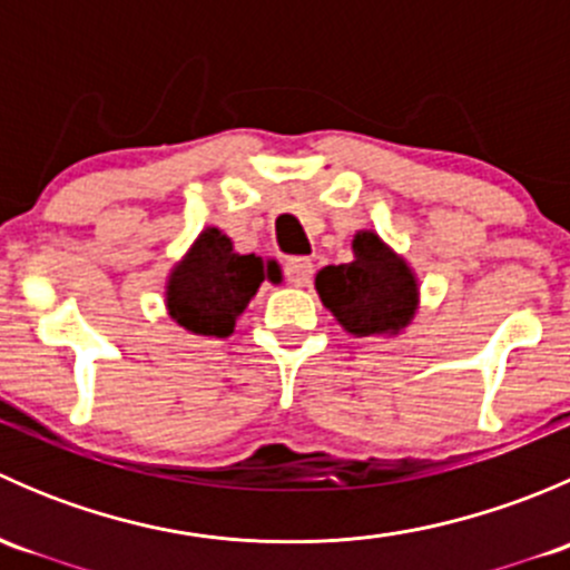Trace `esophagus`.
Returning <instances> with one entry per match:
<instances>
[{"mask_svg":"<svg viewBox=\"0 0 570 570\" xmlns=\"http://www.w3.org/2000/svg\"><path fill=\"white\" fill-rule=\"evenodd\" d=\"M314 275L312 258H289L286 262V281L292 286H306Z\"/></svg>","mask_w":570,"mask_h":570,"instance_id":"34e87169","label":"esophagus"}]
</instances>
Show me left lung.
Masks as SVG:
<instances>
[{"label": "left lung", "instance_id": "obj_1", "mask_svg": "<svg viewBox=\"0 0 570 570\" xmlns=\"http://www.w3.org/2000/svg\"><path fill=\"white\" fill-rule=\"evenodd\" d=\"M314 286L322 306L355 338L400 336L419 312L416 273L375 232H355L353 262L322 267Z\"/></svg>", "mask_w": 570, "mask_h": 570}]
</instances>
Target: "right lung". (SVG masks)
Listing matches in <instances>:
<instances>
[{
  "mask_svg": "<svg viewBox=\"0 0 570 570\" xmlns=\"http://www.w3.org/2000/svg\"><path fill=\"white\" fill-rule=\"evenodd\" d=\"M281 278L275 258L243 256L217 226H206L165 281L170 320L195 336L226 338L262 281Z\"/></svg>",
  "mask_w": 570,
  "mask_h": 570,
  "instance_id": "1",
  "label": "right lung"
}]
</instances>
